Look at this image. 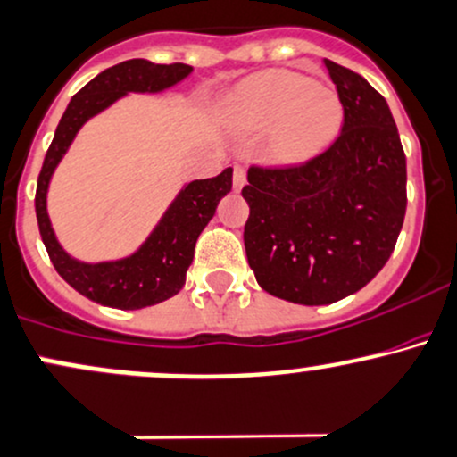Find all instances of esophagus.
Segmentation results:
<instances>
[{
    "label": "esophagus",
    "mask_w": 457,
    "mask_h": 457,
    "mask_svg": "<svg viewBox=\"0 0 457 457\" xmlns=\"http://www.w3.org/2000/svg\"><path fill=\"white\" fill-rule=\"evenodd\" d=\"M245 182H247V171H245V167L237 164V167H234V188L240 190L245 187Z\"/></svg>",
    "instance_id": "1"
}]
</instances>
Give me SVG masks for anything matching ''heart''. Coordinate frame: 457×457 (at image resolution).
Returning <instances> with one entry per match:
<instances>
[{"mask_svg": "<svg viewBox=\"0 0 457 457\" xmlns=\"http://www.w3.org/2000/svg\"><path fill=\"white\" fill-rule=\"evenodd\" d=\"M343 102L332 88L295 71H267L245 82L228 104V117L245 132H270L282 162H303L328 149L343 125Z\"/></svg>", "mask_w": 457, "mask_h": 457, "instance_id": "heart-1", "label": "heart"}]
</instances>
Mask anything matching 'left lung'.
Listing matches in <instances>:
<instances>
[{"mask_svg":"<svg viewBox=\"0 0 457 457\" xmlns=\"http://www.w3.org/2000/svg\"><path fill=\"white\" fill-rule=\"evenodd\" d=\"M343 102L338 138L308 162L249 167L245 252L273 297L334 303L382 270L405 217V154L388 104L362 75L325 60Z\"/></svg>","mask_w":457,"mask_h":457,"instance_id":"1","label":"left lung"}]
</instances>
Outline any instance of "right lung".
<instances>
[{"instance_id":"right-lung-1","label":"right lung","mask_w":457,"mask_h":457,"mask_svg":"<svg viewBox=\"0 0 457 457\" xmlns=\"http://www.w3.org/2000/svg\"><path fill=\"white\" fill-rule=\"evenodd\" d=\"M193 67L182 62L154 64L134 58L114 64L73 95L60 119L37 182V219L49 260L58 275L79 295L108 308L140 310L173 297L187 282L195 243L217 212V205L232 190V167L217 178L195 179L179 190L164 217L137 253L114 262L87 264L73 260L60 247L47 217V188L58 162L67 154L75 134L97 112L125 93H160L182 82Z\"/></svg>"}]
</instances>
